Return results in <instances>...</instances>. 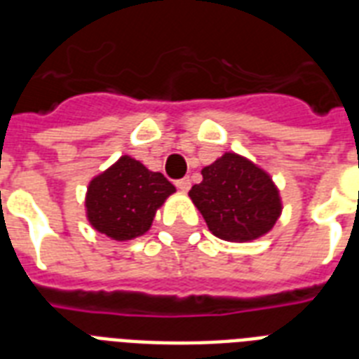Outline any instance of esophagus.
Returning <instances> with one entry per match:
<instances>
[{
	"label": "esophagus",
	"instance_id": "esophagus-1",
	"mask_svg": "<svg viewBox=\"0 0 359 359\" xmlns=\"http://www.w3.org/2000/svg\"><path fill=\"white\" fill-rule=\"evenodd\" d=\"M175 184H177V188H179V190L182 191V194H186V191L190 190L191 182H190V179H180V180H177Z\"/></svg>",
	"mask_w": 359,
	"mask_h": 359
}]
</instances>
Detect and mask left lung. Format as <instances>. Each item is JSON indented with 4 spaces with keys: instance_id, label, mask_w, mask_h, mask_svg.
<instances>
[{
    "instance_id": "8db88e82",
    "label": "left lung",
    "mask_w": 359,
    "mask_h": 359,
    "mask_svg": "<svg viewBox=\"0 0 359 359\" xmlns=\"http://www.w3.org/2000/svg\"><path fill=\"white\" fill-rule=\"evenodd\" d=\"M201 175L188 196L214 236L251 242L272 231L283 203L268 171L242 154L225 152Z\"/></svg>"
}]
</instances>
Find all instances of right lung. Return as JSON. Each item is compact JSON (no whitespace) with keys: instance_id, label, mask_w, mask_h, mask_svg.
I'll list each match as a JSON object with an SVG mask.
<instances>
[{"instance_id":"obj_1","label":"right lung","mask_w":359,"mask_h":359,"mask_svg":"<svg viewBox=\"0 0 359 359\" xmlns=\"http://www.w3.org/2000/svg\"><path fill=\"white\" fill-rule=\"evenodd\" d=\"M162 173L123 154L89 180L86 216L93 229L117 242L134 240L151 229L156 210L175 194Z\"/></svg>"}]
</instances>
